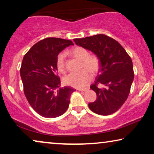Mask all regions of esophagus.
I'll use <instances>...</instances> for the list:
<instances>
[{
  "label": "esophagus",
  "instance_id": "34e87169",
  "mask_svg": "<svg viewBox=\"0 0 154 154\" xmlns=\"http://www.w3.org/2000/svg\"><path fill=\"white\" fill-rule=\"evenodd\" d=\"M79 90L81 92H85L88 90V88H82V89H79Z\"/></svg>",
  "mask_w": 154,
  "mask_h": 154
}]
</instances>
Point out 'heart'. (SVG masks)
Wrapping results in <instances>:
<instances>
[{
    "mask_svg": "<svg viewBox=\"0 0 154 154\" xmlns=\"http://www.w3.org/2000/svg\"><path fill=\"white\" fill-rule=\"evenodd\" d=\"M71 55L81 61L80 68L82 70L77 73H70L64 79L65 85L77 88H83L90 83L92 75L96 74L100 68V60L97 54H89L88 50L83 47L77 46L70 51ZM57 69L59 72H66L65 55L64 53L59 54L56 61Z\"/></svg>",
    "mask_w": 154,
    "mask_h": 154,
    "instance_id": "heart-1",
    "label": "heart"
}]
</instances>
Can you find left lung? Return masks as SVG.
I'll return each instance as SVG.
<instances>
[{
  "instance_id": "1",
  "label": "left lung",
  "mask_w": 154,
  "mask_h": 154,
  "mask_svg": "<svg viewBox=\"0 0 154 154\" xmlns=\"http://www.w3.org/2000/svg\"><path fill=\"white\" fill-rule=\"evenodd\" d=\"M76 45L90 50L100 60V69L90 88L97 100L88 104L97 114L108 116L121 108L129 95L134 79L131 58L119 42L104 34L73 40Z\"/></svg>"
}]
</instances>
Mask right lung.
Returning <instances> with one entry per match:
<instances>
[{
  "label": "right lung",
  "instance_id": "add662e5",
  "mask_svg": "<svg viewBox=\"0 0 154 154\" xmlns=\"http://www.w3.org/2000/svg\"><path fill=\"white\" fill-rule=\"evenodd\" d=\"M73 43L69 40L46 38L25 54L20 69L24 94L35 112L45 118L62 116L68 109L74 89L60 88L56 61L59 53Z\"/></svg>",
  "mask_w": 154,
  "mask_h": 154
}]
</instances>
